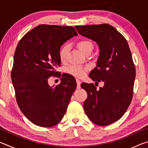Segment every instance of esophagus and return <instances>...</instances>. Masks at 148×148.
Returning <instances> with one entry per match:
<instances>
[{
    "mask_svg": "<svg viewBox=\"0 0 148 148\" xmlns=\"http://www.w3.org/2000/svg\"><path fill=\"white\" fill-rule=\"evenodd\" d=\"M76 83H77V89H80L81 88V81L79 79H76Z\"/></svg>",
    "mask_w": 148,
    "mask_h": 148,
    "instance_id": "obj_1",
    "label": "esophagus"
}]
</instances>
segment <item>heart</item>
I'll use <instances>...</instances> for the list:
<instances>
[{"mask_svg": "<svg viewBox=\"0 0 148 148\" xmlns=\"http://www.w3.org/2000/svg\"><path fill=\"white\" fill-rule=\"evenodd\" d=\"M76 46L79 49L85 54L90 53L93 49V44L91 41L87 39L79 40L76 43ZM69 51V47L67 45H63L59 49V57L61 61L64 62L66 59V55ZM88 68L87 66H80V65H72L66 69V73L72 75L74 77H82L86 75Z\"/></svg>", "mask_w": 148, "mask_h": 148, "instance_id": "1", "label": "heart"}]
</instances>
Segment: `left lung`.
<instances>
[{"label":"left lung","instance_id":"1","mask_svg":"<svg viewBox=\"0 0 148 148\" xmlns=\"http://www.w3.org/2000/svg\"><path fill=\"white\" fill-rule=\"evenodd\" d=\"M74 27L99 45L97 66L89 76L96 83L104 82V86L97 89L94 84L84 83L81 87L87 93L84 104L87 117L106 126L121 118L132 101L136 70L131 50L125 37L108 24Z\"/></svg>","mask_w":148,"mask_h":148}]
</instances>
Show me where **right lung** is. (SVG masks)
<instances>
[{
  "instance_id": "right-lung-1",
  "label": "right lung",
  "mask_w": 148,
  "mask_h": 148,
  "mask_svg": "<svg viewBox=\"0 0 148 148\" xmlns=\"http://www.w3.org/2000/svg\"><path fill=\"white\" fill-rule=\"evenodd\" d=\"M77 33L70 26L40 25L22 37L14 57L11 77L20 110L30 121L50 127L63 117L76 88L72 76L62 75L61 84L50 87V76L61 77V46Z\"/></svg>"
}]
</instances>
